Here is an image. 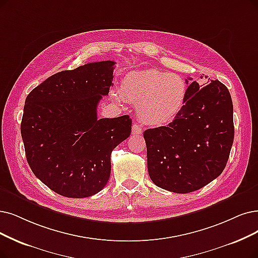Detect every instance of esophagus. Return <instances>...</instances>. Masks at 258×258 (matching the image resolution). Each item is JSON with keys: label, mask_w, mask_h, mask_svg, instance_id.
<instances>
[{"label": "esophagus", "mask_w": 258, "mask_h": 258, "mask_svg": "<svg viewBox=\"0 0 258 258\" xmlns=\"http://www.w3.org/2000/svg\"><path fill=\"white\" fill-rule=\"evenodd\" d=\"M132 135H142L143 132V129L140 125H138V123H133L132 125Z\"/></svg>", "instance_id": "1"}]
</instances>
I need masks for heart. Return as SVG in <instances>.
I'll return each instance as SVG.
<instances>
[{
    "label": "heart",
    "mask_w": 258,
    "mask_h": 258,
    "mask_svg": "<svg viewBox=\"0 0 258 258\" xmlns=\"http://www.w3.org/2000/svg\"><path fill=\"white\" fill-rule=\"evenodd\" d=\"M119 93L113 97L138 105L139 116L144 122L163 125L179 114L186 98L187 86L179 75L146 70L123 77Z\"/></svg>",
    "instance_id": "1"
}]
</instances>
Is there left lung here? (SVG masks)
Here are the masks:
<instances>
[{
    "label": "left lung",
    "mask_w": 258,
    "mask_h": 258,
    "mask_svg": "<svg viewBox=\"0 0 258 258\" xmlns=\"http://www.w3.org/2000/svg\"><path fill=\"white\" fill-rule=\"evenodd\" d=\"M144 139L148 173L157 186L178 194L202 188L220 176L233 145L228 88L219 80L202 88L192 81L179 114L167 126L147 129Z\"/></svg>",
    "instance_id": "left-lung-1"
}]
</instances>
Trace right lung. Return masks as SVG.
I'll return each mask as SVG.
<instances>
[{"label":"right lung","instance_id":"obj_1","mask_svg":"<svg viewBox=\"0 0 258 258\" xmlns=\"http://www.w3.org/2000/svg\"><path fill=\"white\" fill-rule=\"evenodd\" d=\"M114 61L62 71L25 99L21 136L30 169L55 192L87 198L105 187L111 152L129 138L131 118H97V106L113 86Z\"/></svg>","mask_w":258,"mask_h":258}]
</instances>
